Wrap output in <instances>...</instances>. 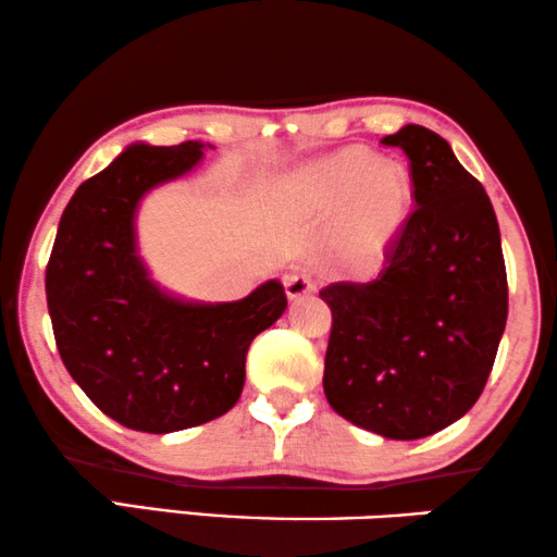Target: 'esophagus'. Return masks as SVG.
<instances>
[{"label": "esophagus", "instance_id": "esophagus-1", "mask_svg": "<svg viewBox=\"0 0 557 557\" xmlns=\"http://www.w3.org/2000/svg\"><path fill=\"white\" fill-rule=\"evenodd\" d=\"M284 288H286V296L292 298V301H296V298H301V296L313 294V284H311V278L306 276V273H286Z\"/></svg>", "mask_w": 557, "mask_h": 557}]
</instances>
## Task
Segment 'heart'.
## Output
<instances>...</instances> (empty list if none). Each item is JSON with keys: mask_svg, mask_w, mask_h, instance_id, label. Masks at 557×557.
<instances>
[{"mask_svg": "<svg viewBox=\"0 0 557 557\" xmlns=\"http://www.w3.org/2000/svg\"><path fill=\"white\" fill-rule=\"evenodd\" d=\"M319 208H346L342 251L359 269L384 259L407 221L412 185L399 165H379L372 152L349 148L321 160L304 178Z\"/></svg>", "mask_w": 557, "mask_h": 557, "instance_id": "heart-1", "label": "heart"}]
</instances>
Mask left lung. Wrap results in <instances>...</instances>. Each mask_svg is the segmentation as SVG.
<instances>
[{
  "instance_id": "8db88e82",
  "label": "left lung",
  "mask_w": 557,
  "mask_h": 557,
  "mask_svg": "<svg viewBox=\"0 0 557 557\" xmlns=\"http://www.w3.org/2000/svg\"><path fill=\"white\" fill-rule=\"evenodd\" d=\"M409 158L414 213L374 281H338L324 394L336 414L389 440H419L470 412L507 321L499 225L485 188L422 125L382 138Z\"/></svg>"
}]
</instances>
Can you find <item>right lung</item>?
I'll list each match as a JSON object with an SVG mask.
<instances>
[{
	"label": "right lung",
	"instance_id": "1",
	"mask_svg": "<svg viewBox=\"0 0 557 557\" xmlns=\"http://www.w3.org/2000/svg\"><path fill=\"white\" fill-rule=\"evenodd\" d=\"M206 148L127 145L70 198L47 263L64 367L127 430L168 434L228 412L244 392L248 346L286 311L276 278L240 301H188L160 288L140 259L145 193L193 171Z\"/></svg>",
	"mask_w": 557,
	"mask_h": 557
}]
</instances>
